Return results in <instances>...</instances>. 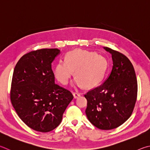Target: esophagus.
Listing matches in <instances>:
<instances>
[{
  "mask_svg": "<svg viewBox=\"0 0 150 150\" xmlns=\"http://www.w3.org/2000/svg\"><path fill=\"white\" fill-rule=\"evenodd\" d=\"M73 97H74V98H77L78 97H79L81 96V94L80 93V92H73Z\"/></svg>",
  "mask_w": 150,
  "mask_h": 150,
  "instance_id": "1",
  "label": "esophagus"
}]
</instances>
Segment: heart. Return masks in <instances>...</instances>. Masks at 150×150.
<instances>
[{
    "label": "heart",
    "instance_id": "heart-1",
    "mask_svg": "<svg viewBox=\"0 0 150 150\" xmlns=\"http://www.w3.org/2000/svg\"><path fill=\"white\" fill-rule=\"evenodd\" d=\"M107 69L108 62L103 56L93 51L75 49L66 54L65 62L56 65L54 73L59 82L66 84L75 71V84L92 88L102 82Z\"/></svg>",
    "mask_w": 150,
    "mask_h": 150
}]
</instances>
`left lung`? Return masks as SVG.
Returning <instances> with one entry per match:
<instances>
[{"label":"left lung","instance_id":"left-lung-1","mask_svg":"<svg viewBox=\"0 0 150 150\" xmlns=\"http://www.w3.org/2000/svg\"><path fill=\"white\" fill-rule=\"evenodd\" d=\"M111 54L112 69L101 85L84 95L85 113L95 127L102 130L115 129L132 113L137 96V81L130 61L117 51L103 47Z\"/></svg>","mask_w":150,"mask_h":150}]
</instances>
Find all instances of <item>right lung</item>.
Wrapping results in <instances>:
<instances>
[{
  "label": "right lung",
  "instance_id": "right-lung-1",
  "mask_svg": "<svg viewBox=\"0 0 150 150\" xmlns=\"http://www.w3.org/2000/svg\"><path fill=\"white\" fill-rule=\"evenodd\" d=\"M59 54L58 48L30 52L13 70L11 102L19 117L36 131L56 129L73 98L69 91L55 84L52 63Z\"/></svg>",
  "mask_w": 150,
  "mask_h": 150
}]
</instances>
